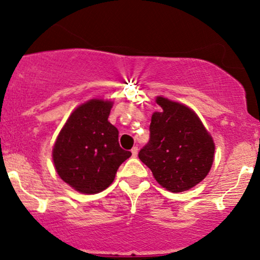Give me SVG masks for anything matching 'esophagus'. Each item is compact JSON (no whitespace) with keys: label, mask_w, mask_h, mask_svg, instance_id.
Segmentation results:
<instances>
[{"label":"esophagus","mask_w":260,"mask_h":260,"mask_svg":"<svg viewBox=\"0 0 260 260\" xmlns=\"http://www.w3.org/2000/svg\"><path fill=\"white\" fill-rule=\"evenodd\" d=\"M131 152H132V156L133 157H137L138 156V146H134L132 150H131Z\"/></svg>","instance_id":"1"}]
</instances>
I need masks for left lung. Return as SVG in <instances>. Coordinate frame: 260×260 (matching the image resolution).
I'll return each instance as SVG.
<instances>
[{
    "label": "left lung",
    "mask_w": 260,
    "mask_h": 260,
    "mask_svg": "<svg viewBox=\"0 0 260 260\" xmlns=\"http://www.w3.org/2000/svg\"><path fill=\"white\" fill-rule=\"evenodd\" d=\"M156 102L160 111L153 113L149 143L138 156L160 186L170 192H183L208 175L215 144L188 107L163 97Z\"/></svg>",
    "instance_id": "8db88e82"
}]
</instances>
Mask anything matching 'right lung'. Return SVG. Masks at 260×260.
<instances>
[{"mask_svg":"<svg viewBox=\"0 0 260 260\" xmlns=\"http://www.w3.org/2000/svg\"><path fill=\"white\" fill-rule=\"evenodd\" d=\"M111 106V102L92 100L78 107L54 145L57 174L81 193L94 194L109 187L119 167L132 156L121 149L119 131L108 121Z\"/></svg>","mask_w":260,"mask_h":260,"instance_id":"add662e5","label":"right lung"}]
</instances>
